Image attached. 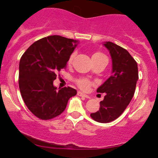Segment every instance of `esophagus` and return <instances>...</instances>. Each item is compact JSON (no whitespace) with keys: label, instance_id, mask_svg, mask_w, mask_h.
Here are the masks:
<instances>
[{"label":"esophagus","instance_id":"obj_1","mask_svg":"<svg viewBox=\"0 0 158 158\" xmlns=\"http://www.w3.org/2000/svg\"><path fill=\"white\" fill-rule=\"evenodd\" d=\"M77 95L78 96H79V97H85V98H87V99H90V97L88 95H87V94H83L82 92H81V91H78V93H77Z\"/></svg>","mask_w":158,"mask_h":158}]
</instances>
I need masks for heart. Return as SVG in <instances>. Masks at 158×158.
Listing matches in <instances>:
<instances>
[{
  "instance_id": "obj_1",
  "label": "heart",
  "mask_w": 158,
  "mask_h": 158,
  "mask_svg": "<svg viewBox=\"0 0 158 158\" xmlns=\"http://www.w3.org/2000/svg\"><path fill=\"white\" fill-rule=\"evenodd\" d=\"M99 54L100 53H96V54H94V55H99ZM73 57H74V54H73V55H71V56H70V59H69V63L71 62L72 60H73ZM77 85H79V88H81V89H83V90H87L88 88H89L90 85H91V82H90V81L87 79H79V80H77Z\"/></svg>"
}]
</instances>
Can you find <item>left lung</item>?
Here are the masks:
<instances>
[{
	"label": "left lung",
	"mask_w": 158,
	"mask_h": 158,
	"mask_svg": "<svg viewBox=\"0 0 158 158\" xmlns=\"http://www.w3.org/2000/svg\"><path fill=\"white\" fill-rule=\"evenodd\" d=\"M103 45L111 57V76L97 88L98 93H106V96L99 102V110L90 117L98 123H108L118 118L131 102L138 80V68L126 49L110 41Z\"/></svg>",
	"instance_id": "1"
}]
</instances>
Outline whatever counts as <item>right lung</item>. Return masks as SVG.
<instances>
[{"instance_id": "right-lung-1", "label": "right lung", "mask_w": 158, "mask_h": 158, "mask_svg": "<svg viewBox=\"0 0 158 158\" xmlns=\"http://www.w3.org/2000/svg\"><path fill=\"white\" fill-rule=\"evenodd\" d=\"M79 41L50 35L35 41L19 62V89L28 109L41 119H52L64 111L77 90L53 85L58 72L66 67Z\"/></svg>"}]
</instances>
